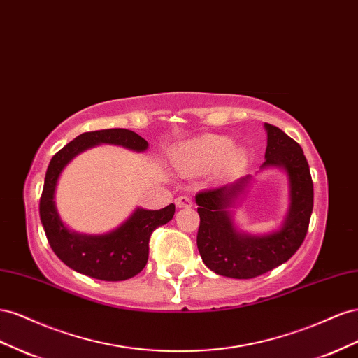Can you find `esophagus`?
Segmentation results:
<instances>
[{"label":"esophagus","mask_w":358,"mask_h":358,"mask_svg":"<svg viewBox=\"0 0 358 358\" xmlns=\"http://www.w3.org/2000/svg\"><path fill=\"white\" fill-rule=\"evenodd\" d=\"M192 203H193V201H192V198L190 196H178L177 199H176V206L178 207V208H186V207H192Z\"/></svg>","instance_id":"obj_1"}]
</instances>
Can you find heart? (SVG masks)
Returning <instances> with one entry per match:
<instances>
[{"instance_id":"b5f03b06","label":"heart","mask_w":358,"mask_h":358,"mask_svg":"<svg viewBox=\"0 0 358 358\" xmlns=\"http://www.w3.org/2000/svg\"><path fill=\"white\" fill-rule=\"evenodd\" d=\"M173 165L186 176L202 173L222 162L224 171L237 172L246 166V150L234 147L227 136L206 135L181 144L173 152Z\"/></svg>"}]
</instances>
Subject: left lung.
<instances>
[{
  "instance_id": "left-lung-1",
  "label": "left lung",
  "mask_w": 358,
  "mask_h": 358,
  "mask_svg": "<svg viewBox=\"0 0 358 358\" xmlns=\"http://www.w3.org/2000/svg\"><path fill=\"white\" fill-rule=\"evenodd\" d=\"M264 127L267 150L261 169L280 168L289 182V208L282 227L265 236H249L234 224L229 208L250 185L252 176L202 190L195 198L201 219L196 238L201 258L211 271L232 279L257 278L287 262L304 241L313 210V182L301 147L279 127L268 122Z\"/></svg>"
}]
</instances>
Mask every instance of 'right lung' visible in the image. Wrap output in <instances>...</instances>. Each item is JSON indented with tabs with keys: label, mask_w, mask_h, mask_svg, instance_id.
Segmentation results:
<instances>
[{
	"label": "right lung",
	"mask_w": 358,
	"mask_h": 358,
	"mask_svg": "<svg viewBox=\"0 0 358 358\" xmlns=\"http://www.w3.org/2000/svg\"><path fill=\"white\" fill-rule=\"evenodd\" d=\"M99 144L121 145L139 152L148 148L144 138L127 129H105L79 135L49 162L40 198V220L50 248L67 267L93 279L118 282L134 278L145 267L151 234L173 217L176 206L169 203L162 210L136 208L121 227L101 236L67 229L54 201L58 178L71 159Z\"/></svg>",
	"instance_id": "obj_1"
}]
</instances>
